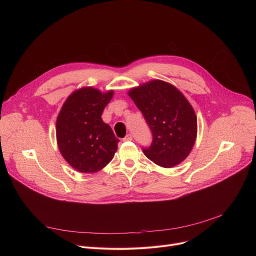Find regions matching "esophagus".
<instances>
[{
    "label": "esophagus",
    "instance_id": "esophagus-1",
    "mask_svg": "<svg viewBox=\"0 0 256 256\" xmlns=\"http://www.w3.org/2000/svg\"><path fill=\"white\" fill-rule=\"evenodd\" d=\"M132 140V136L130 134H126V138H124V140H126H126Z\"/></svg>",
    "mask_w": 256,
    "mask_h": 256
}]
</instances>
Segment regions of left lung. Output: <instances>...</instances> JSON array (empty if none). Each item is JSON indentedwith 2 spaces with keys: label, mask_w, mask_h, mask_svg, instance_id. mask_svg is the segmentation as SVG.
I'll return each instance as SVG.
<instances>
[{
  "label": "left lung",
  "mask_w": 256,
  "mask_h": 256,
  "mask_svg": "<svg viewBox=\"0 0 256 256\" xmlns=\"http://www.w3.org/2000/svg\"><path fill=\"white\" fill-rule=\"evenodd\" d=\"M148 122L153 142L142 152L155 164L172 168L192 152L198 134L194 109L175 86L152 80L128 92Z\"/></svg>",
  "instance_id": "1"
}]
</instances>
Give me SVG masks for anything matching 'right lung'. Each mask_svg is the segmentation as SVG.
<instances>
[{
    "instance_id": "1",
    "label": "right lung",
    "mask_w": 256,
    "mask_h": 256,
    "mask_svg": "<svg viewBox=\"0 0 256 256\" xmlns=\"http://www.w3.org/2000/svg\"><path fill=\"white\" fill-rule=\"evenodd\" d=\"M114 91L101 92L82 87L62 104L56 134L64 159L80 173H96L110 162L118 151V138L101 116Z\"/></svg>"
}]
</instances>
